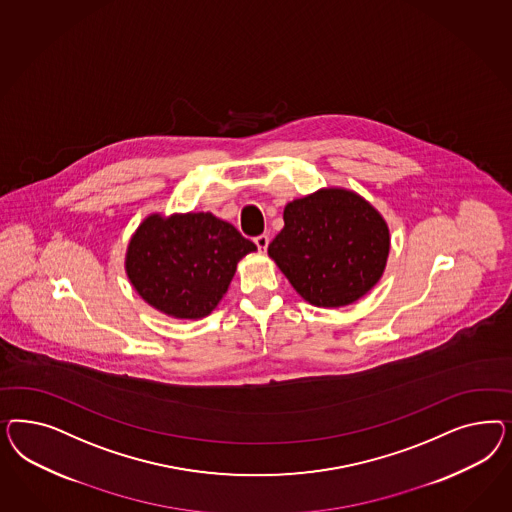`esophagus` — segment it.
Here are the masks:
<instances>
[{"label": "esophagus", "mask_w": 512, "mask_h": 512, "mask_svg": "<svg viewBox=\"0 0 512 512\" xmlns=\"http://www.w3.org/2000/svg\"><path fill=\"white\" fill-rule=\"evenodd\" d=\"M255 244H257V248L261 249V251H266L268 244H270V238L266 234H259V236H255Z\"/></svg>", "instance_id": "esophagus-1"}]
</instances>
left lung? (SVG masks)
<instances>
[{"instance_id":"1","label":"left lung","mask_w":512,"mask_h":512,"mask_svg":"<svg viewBox=\"0 0 512 512\" xmlns=\"http://www.w3.org/2000/svg\"><path fill=\"white\" fill-rule=\"evenodd\" d=\"M283 221L268 255L313 306L353 304L383 276L390 249L387 223L357 193L321 189L289 202Z\"/></svg>"}]
</instances>
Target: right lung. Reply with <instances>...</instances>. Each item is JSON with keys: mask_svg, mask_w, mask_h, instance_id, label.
Instances as JSON below:
<instances>
[{"mask_svg": "<svg viewBox=\"0 0 512 512\" xmlns=\"http://www.w3.org/2000/svg\"><path fill=\"white\" fill-rule=\"evenodd\" d=\"M257 246L210 212L146 217L133 234L127 278L155 310L201 319L227 293L238 261Z\"/></svg>", "mask_w": 512, "mask_h": 512, "instance_id": "right-lung-1", "label": "right lung"}]
</instances>
